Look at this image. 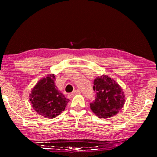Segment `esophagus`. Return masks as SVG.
Returning <instances> with one entry per match:
<instances>
[{
  "instance_id": "34e87169",
  "label": "esophagus",
  "mask_w": 157,
  "mask_h": 157,
  "mask_svg": "<svg viewBox=\"0 0 157 157\" xmlns=\"http://www.w3.org/2000/svg\"><path fill=\"white\" fill-rule=\"evenodd\" d=\"M79 94H80V91H79V89H76V90H75V91H73L72 93H71V95H72V96H74L75 95Z\"/></svg>"
}]
</instances>
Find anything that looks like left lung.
<instances>
[{
    "instance_id": "8db88e82",
    "label": "left lung",
    "mask_w": 157,
    "mask_h": 157,
    "mask_svg": "<svg viewBox=\"0 0 157 157\" xmlns=\"http://www.w3.org/2000/svg\"><path fill=\"white\" fill-rule=\"evenodd\" d=\"M95 100L90 103L91 111L101 118H107L119 112L125 102L122 87L111 77L98 76L94 79Z\"/></svg>"
}]
</instances>
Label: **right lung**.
Listing matches in <instances>:
<instances>
[{
	"instance_id": "add662e5",
	"label": "right lung",
	"mask_w": 157,
	"mask_h": 157,
	"mask_svg": "<svg viewBox=\"0 0 157 157\" xmlns=\"http://www.w3.org/2000/svg\"><path fill=\"white\" fill-rule=\"evenodd\" d=\"M55 75L48 74L41 79L30 94L32 107L39 115L46 118H55L64 111L69 102L55 84Z\"/></svg>"
}]
</instances>
